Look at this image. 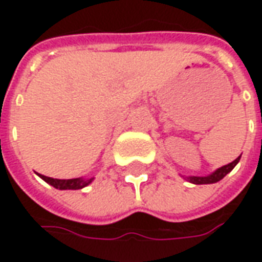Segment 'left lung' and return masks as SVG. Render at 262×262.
I'll return each mask as SVG.
<instances>
[{
    "label": "left lung",
    "mask_w": 262,
    "mask_h": 262,
    "mask_svg": "<svg viewBox=\"0 0 262 262\" xmlns=\"http://www.w3.org/2000/svg\"><path fill=\"white\" fill-rule=\"evenodd\" d=\"M240 157L242 156H238L234 161H231V163H229V164L223 165V167H220V168H217L216 171H213L212 174H209V176H203V177H196V176H182L187 181L192 182V184H195V185H202V184H214V182L220 181L222 178H225L229 172H230L234 167L237 165V163L240 161Z\"/></svg>",
    "instance_id": "8db88e82"
}]
</instances>
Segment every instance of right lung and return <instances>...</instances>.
Returning <instances> with one entry per match:
<instances>
[{
	"mask_svg": "<svg viewBox=\"0 0 262 262\" xmlns=\"http://www.w3.org/2000/svg\"><path fill=\"white\" fill-rule=\"evenodd\" d=\"M37 176L56 189H63V191L64 189H82L94 181V177L92 178H82L81 177V178H71V180H57V178H50V177L42 176V174H37Z\"/></svg>",
	"mask_w": 262,
	"mask_h": 262,
	"instance_id": "add662e5",
	"label": "right lung"
}]
</instances>
